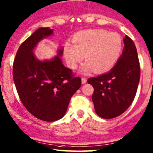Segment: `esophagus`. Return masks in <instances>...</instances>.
<instances>
[{"label":"esophagus","instance_id":"obj_1","mask_svg":"<svg viewBox=\"0 0 153 153\" xmlns=\"http://www.w3.org/2000/svg\"><path fill=\"white\" fill-rule=\"evenodd\" d=\"M87 78H84V77H82V84H86V83H87Z\"/></svg>","mask_w":153,"mask_h":153}]
</instances>
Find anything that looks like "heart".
<instances>
[{"instance_id": "1", "label": "heart", "mask_w": 153, "mask_h": 153, "mask_svg": "<svg viewBox=\"0 0 153 153\" xmlns=\"http://www.w3.org/2000/svg\"><path fill=\"white\" fill-rule=\"evenodd\" d=\"M73 43L64 45V54L69 68L75 69L83 60L82 73L94 71L102 73L114 66L123 48L120 36L103 29H89L78 32L73 36Z\"/></svg>"}]
</instances>
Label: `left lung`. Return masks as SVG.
Here are the masks:
<instances>
[{
	"instance_id": "obj_1",
	"label": "left lung",
	"mask_w": 153,
	"mask_h": 153,
	"mask_svg": "<svg viewBox=\"0 0 153 153\" xmlns=\"http://www.w3.org/2000/svg\"><path fill=\"white\" fill-rule=\"evenodd\" d=\"M123 41V53L113 69L87 80L94 89L92 101L95 112L104 119L117 117L128 109L140 82V67L135 45L128 36Z\"/></svg>"
}]
</instances>
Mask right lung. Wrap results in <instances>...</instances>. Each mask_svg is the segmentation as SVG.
Wrapping results in <instances>:
<instances>
[{
  "label": "right lung",
  "mask_w": 153,
  "mask_h": 153,
  "mask_svg": "<svg viewBox=\"0 0 153 153\" xmlns=\"http://www.w3.org/2000/svg\"><path fill=\"white\" fill-rule=\"evenodd\" d=\"M53 29L40 28L21 44L13 65L16 90L27 110L38 119L54 122L64 116L71 97L79 89L81 78L62 64L63 48L51 60L41 62L33 48Z\"/></svg>",
  "instance_id": "add662e5"
}]
</instances>
